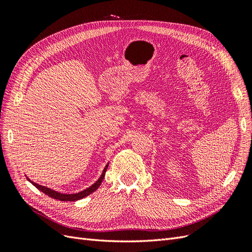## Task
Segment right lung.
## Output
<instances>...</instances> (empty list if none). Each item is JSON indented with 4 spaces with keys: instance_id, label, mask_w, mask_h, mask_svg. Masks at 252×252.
Masks as SVG:
<instances>
[{
    "instance_id": "1",
    "label": "right lung",
    "mask_w": 252,
    "mask_h": 252,
    "mask_svg": "<svg viewBox=\"0 0 252 252\" xmlns=\"http://www.w3.org/2000/svg\"><path fill=\"white\" fill-rule=\"evenodd\" d=\"M107 168H108V164L106 165V167H105L103 172H102V174H101V177L98 178V180L94 183V184H93L90 187L86 188L85 190H82L81 192L71 193V194L61 193V192L55 191V190H52V189H50V188H48V187H45V186L36 184V183H34V182H32V181H30L28 178H27V180H28L30 183H32V184L34 187H36L37 189L41 190V191L44 192L45 194H47L48 196L52 197V199H56V200H59V201H64V202H65V201L74 202V201H78V200L83 199V197H85V196L89 195L90 193H93L94 191H95V190H96L98 187H100L101 183H102V181H103V179H104V177H105V173H106V170H107Z\"/></svg>"
}]
</instances>
